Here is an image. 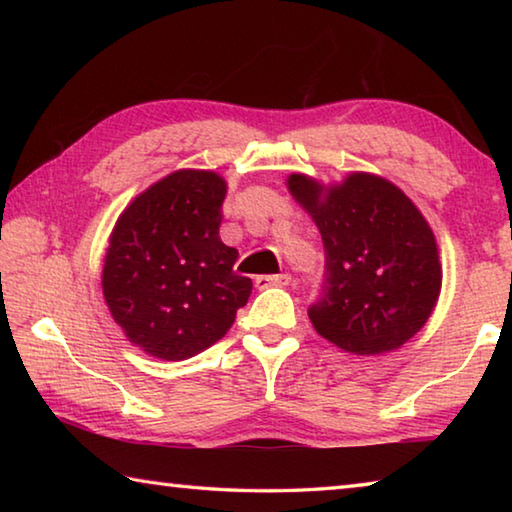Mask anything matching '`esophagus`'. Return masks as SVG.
<instances>
[{
    "instance_id": "34e87169",
    "label": "esophagus",
    "mask_w": 512,
    "mask_h": 512,
    "mask_svg": "<svg viewBox=\"0 0 512 512\" xmlns=\"http://www.w3.org/2000/svg\"><path fill=\"white\" fill-rule=\"evenodd\" d=\"M291 282V275L289 273H280V275H257L255 277V284L259 289H266V287H287Z\"/></svg>"
}]
</instances>
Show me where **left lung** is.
<instances>
[{"label":"left lung","instance_id":"obj_1","mask_svg":"<svg viewBox=\"0 0 512 512\" xmlns=\"http://www.w3.org/2000/svg\"><path fill=\"white\" fill-rule=\"evenodd\" d=\"M291 196L325 246L323 296L309 307L316 332L345 352H393L420 332L440 296L436 237L391 180L354 171L339 185L291 173Z\"/></svg>","mask_w":512,"mask_h":512}]
</instances>
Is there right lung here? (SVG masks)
Returning a JSON list of instances; mask_svg holds the SVG:
<instances>
[{"instance_id":"obj_1","label":"right lung","mask_w":512,"mask_h":512,"mask_svg":"<svg viewBox=\"0 0 512 512\" xmlns=\"http://www.w3.org/2000/svg\"><path fill=\"white\" fill-rule=\"evenodd\" d=\"M228 185L180 169L126 207L103 262V298L126 339L151 357L183 361L223 339L253 282L219 237Z\"/></svg>"}]
</instances>
